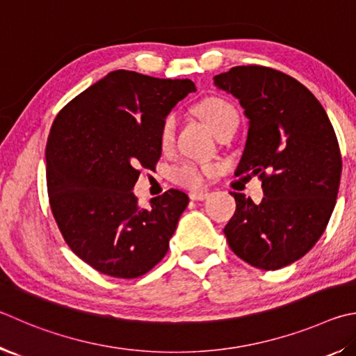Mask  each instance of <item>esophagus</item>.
<instances>
[{
	"instance_id": "esophagus-1",
	"label": "esophagus",
	"mask_w": 356,
	"mask_h": 356,
	"mask_svg": "<svg viewBox=\"0 0 356 356\" xmlns=\"http://www.w3.org/2000/svg\"><path fill=\"white\" fill-rule=\"evenodd\" d=\"M188 196L191 200H204L209 197V193L207 191H190Z\"/></svg>"
}]
</instances>
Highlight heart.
<instances>
[{
  "mask_svg": "<svg viewBox=\"0 0 356 356\" xmlns=\"http://www.w3.org/2000/svg\"><path fill=\"white\" fill-rule=\"evenodd\" d=\"M199 115L202 116L204 121L211 127V131L216 135L224 132L225 129L238 124V112L236 108L230 104L229 101L222 98H207L200 102ZM177 126V116L176 113H168L160 126V143L161 146H170L174 140V134H176ZM210 171V166L196 163V161H180L171 170V177L176 180L177 184L190 186V188H196V186L202 185L205 174Z\"/></svg>",
  "mask_w": 356,
  "mask_h": 356,
  "instance_id": "1",
  "label": "heart"
}]
</instances>
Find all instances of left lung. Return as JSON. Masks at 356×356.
I'll list each match as a JSON object with an SVG mask.
<instances>
[{
  "mask_svg": "<svg viewBox=\"0 0 356 356\" xmlns=\"http://www.w3.org/2000/svg\"><path fill=\"white\" fill-rule=\"evenodd\" d=\"M249 118L236 176H258L264 197L232 193L229 248L250 266L275 270L313 249L338 197L342 157L330 120L309 90L279 70L241 65L215 76Z\"/></svg>",
  "mask_w": 356,
  "mask_h": 356,
  "instance_id": "8db88e82",
  "label": "left lung"
}]
</instances>
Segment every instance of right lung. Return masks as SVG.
<instances>
[{
	"label": "right lung",
	"instance_id": "1",
	"mask_svg": "<svg viewBox=\"0 0 356 356\" xmlns=\"http://www.w3.org/2000/svg\"><path fill=\"white\" fill-rule=\"evenodd\" d=\"M190 79L116 70L57 113L47 141V186L68 248L101 274L137 279L161 261L182 211L184 191L141 207L132 188L140 168L161 156L160 126L195 92Z\"/></svg>",
	"mask_w": 356,
	"mask_h": 356
}]
</instances>
